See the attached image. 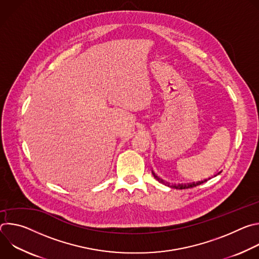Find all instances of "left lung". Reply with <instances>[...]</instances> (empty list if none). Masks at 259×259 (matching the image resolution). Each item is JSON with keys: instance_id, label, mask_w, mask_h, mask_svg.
I'll return each instance as SVG.
<instances>
[{"instance_id": "8db88e82", "label": "left lung", "mask_w": 259, "mask_h": 259, "mask_svg": "<svg viewBox=\"0 0 259 259\" xmlns=\"http://www.w3.org/2000/svg\"><path fill=\"white\" fill-rule=\"evenodd\" d=\"M154 174V173H153ZM219 174V173H218ZM155 177H157L155 174H154ZM158 178V177H157ZM210 179V178H209ZM208 179H205V180H202V181H198V182H192V183H188V184H172V186H170V184H168V187L170 186V188L172 189H176V190H184V189H191V188H194V187H197V186H200V184L206 182ZM163 181V180H161Z\"/></svg>"}]
</instances>
